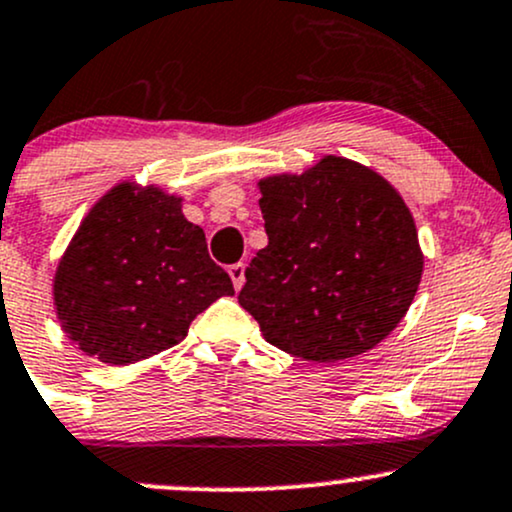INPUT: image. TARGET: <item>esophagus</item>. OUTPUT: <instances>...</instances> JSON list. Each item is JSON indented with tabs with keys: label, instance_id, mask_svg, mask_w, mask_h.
<instances>
[{
	"label": "esophagus",
	"instance_id": "obj_1",
	"mask_svg": "<svg viewBox=\"0 0 512 512\" xmlns=\"http://www.w3.org/2000/svg\"><path fill=\"white\" fill-rule=\"evenodd\" d=\"M228 274H230V279H233L235 289H238V291L243 289V284H245V265H243V262H235V265H230Z\"/></svg>",
	"mask_w": 512,
	"mask_h": 512
}]
</instances>
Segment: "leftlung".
Instances as JSON below:
<instances>
[{
  "label": "left lung",
  "instance_id": "1",
  "mask_svg": "<svg viewBox=\"0 0 512 512\" xmlns=\"http://www.w3.org/2000/svg\"><path fill=\"white\" fill-rule=\"evenodd\" d=\"M257 187L269 243L245 269L238 301L265 340L308 362H340L379 345L423 277L401 194L338 155Z\"/></svg>",
  "mask_w": 512,
  "mask_h": 512
}]
</instances>
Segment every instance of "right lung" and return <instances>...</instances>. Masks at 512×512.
Returning <instances> with one entry per match:
<instances>
[{
    "mask_svg": "<svg viewBox=\"0 0 512 512\" xmlns=\"http://www.w3.org/2000/svg\"><path fill=\"white\" fill-rule=\"evenodd\" d=\"M233 282L209 257L182 199L121 182L89 209L60 257L53 301L67 338L126 367L177 345Z\"/></svg>",
    "mask_w": 512,
    "mask_h": 512,
    "instance_id": "add662e5",
    "label": "right lung"
}]
</instances>
